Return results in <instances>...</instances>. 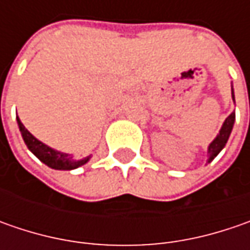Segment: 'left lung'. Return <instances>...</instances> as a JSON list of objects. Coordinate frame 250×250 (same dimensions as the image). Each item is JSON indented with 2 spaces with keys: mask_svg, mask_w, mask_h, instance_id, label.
<instances>
[{
  "mask_svg": "<svg viewBox=\"0 0 250 250\" xmlns=\"http://www.w3.org/2000/svg\"><path fill=\"white\" fill-rule=\"evenodd\" d=\"M232 99H234V93H232ZM234 121H235V114L232 112L226 121H224V124H223V128L220 130V133L217 135V138L213 142H211V145L208 146V163L211 161V160L216 157L217 154L221 151V149L226 146L227 140L229 138V133H231V130H232V125H234Z\"/></svg>",
  "mask_w": 250,
  "mask_h": 250,
  "instance_id": "left-lung-1",
  "label": "left lung"
}]
</instances>
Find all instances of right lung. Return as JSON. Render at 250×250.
Listing matches in <instances>:
<instances>
[{"mask_svg": "<svg viewBox=\"0 0 250 250\" xmlns=\"http://www.w3.org/2000/svg\"><path fill=\"white\" fill-rule=\"evenodd\" d=\"M18 125H19V129H21L26 146L30 149V151L37 159L43 161L44 164H47L48 167L55 168V169H73V168L81 167L84 163H87L89 157H84V159L76 161V160H72L69 154L60 153V151L51 149L47 145L42 143L40 140L36 139L33 135L24 128V125L19 120V117H18Z\"/></svg>", "mask_w": 250, "mask_h": 250, "instance_id": "add662e5", "label": "right lung"}]
</instances>
